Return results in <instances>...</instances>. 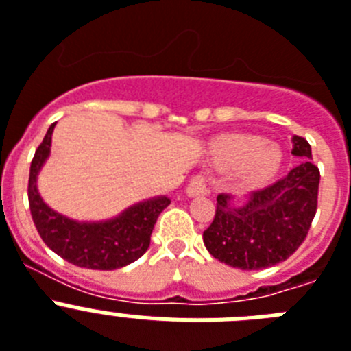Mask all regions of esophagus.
<instances>
[{"label":"esophagus","mask_w":351,"mask_h":351,"mask_svg":"<svg viewBox=\"0 0 351 351\" xmlns=\"http://www.w3.org/2000/svg\"><path fill=\"white\" fill-rule=\"evenodd\" d=\"M188 197H202L208 195V186H206V179L204 176H195L191 179L190 184L186 188Z\"/></svg>","instance_id":"obj_1"}]
</instances>
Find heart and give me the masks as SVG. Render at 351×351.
I'll list each match as a JSON object with an SVG mask.
<instances>
[{
  "instance_id": "obj_1",
  "label": "heart",
  "mask_w": 351,
  "mask_h": 351,
  "mask_svg": "<svg viewBox=\"0 0 351 351\" xmlns=\"http://www.w3.org/2000/svg\"><path fill=\"white\" fill-rule=\"evenodd\" d=\"M209 161L220 169L234 167L236 181L243 186H261L280 169L282 151L257 134L229 133L213 140Z\"/></svg>"
}]
</instances>
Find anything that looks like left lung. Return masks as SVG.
Masks as SVG:
<instances>
[{"label":"left lung","mask_w":351,"mask_h":351,"mask_svg":"<svg viewBox=\"0 0 351 351\" xmlns=\"http://www.w3.org/2000/svg\"><path fill=\"white\" fill-rule=\"evenodd\" d=\"M291 154L302 158L287 176L252 191L243 204L217 197V213L204 230V245L215 259L239 269H263L286 261L309 232L318 206L319 170L309 142L293 136Z\"/></svg>","instance_id":"left-lung-1"}]
</instances>
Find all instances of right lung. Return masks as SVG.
Here are the masks:
<instances>
[{"mask_svg":"<svg viewBox=\"0 0 351 351\" xmlns=\"http://www.w3.org/2000/svg\"><path fill=\"white\" fill-rule=\"evenodd\" d=\"M55 125H49L29 167V211L38 234L53 252L82 268L117 269L131 265L147 252L156 220L170 199L161 195L142 200L101 221H77L51 209L38 193L37 178L49 158Z\"/></svg>","mask_w":351,"mask_h":351,"instance_id":"obj_1","label":"right lung"}]
</instances>
